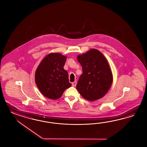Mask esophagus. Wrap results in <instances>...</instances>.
Wrapping results in <instances>:
<instances>
[{
	"instance_id": "1",
	"label": "esophagus",
	"mask_w": 147,
	"mask_h": 147,
	"mask_svg": "<svg viewBox=\"0 0 147 147\" xmlns=\"http://www.w3.org/2000/svg\"><path fill=\"white\" fill-rule=\"evenodd\" d=\"M76 84H77V82L75 81V82H74L72 83V86H76Z\"/></svg>"
}]
</instances>
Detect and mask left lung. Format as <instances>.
<instances>
[{
    "label": "left lung",
    "mask_w": 147,
    "mask_h": 147,
    "mask_svg": "<svg viewBox=\"0 0 147 147\" xmlns=\"http://www.w3.org/2000/svg\"><path fill=\"white\" fill-rule=\"evenodd\" d=\"M77 59L83 70L76 85L79 93L91 101L102 98L110 89L113 81L107 59L99 50L91 49L78 55Z\"/></svg>",
    "instance_id": "8db88e82"
}]
</instances>
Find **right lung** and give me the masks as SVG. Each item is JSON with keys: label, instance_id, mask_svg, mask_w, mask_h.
I'll list each match as a JSON object with an SVG mask.
<instances>
[{"label": "right lung", "instance_id": "1", "mask_svg": "<svg viewBox=\"0 0 147 147\" xmlns=\"http://www.w3.org/2000/svg\"><path fill=\"white\" fill-rule=\"evenodd\" d=\"M67 57L51 53L43 58L36 68L35 81L40 91L50 99L61 98L65 90L72 86L67 72L64 69Z\"/></svg>", "mask_w": 147, "mask_h": 147}]
</instances>
